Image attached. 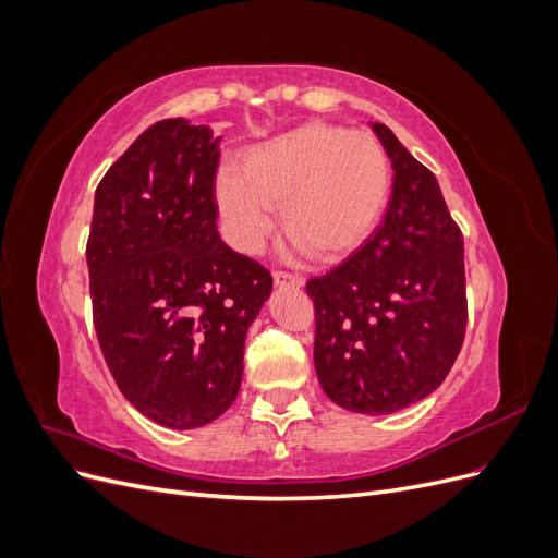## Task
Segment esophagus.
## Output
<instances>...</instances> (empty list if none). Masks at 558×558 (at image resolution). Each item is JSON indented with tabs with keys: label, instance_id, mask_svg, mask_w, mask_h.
Returning <instances> with one entry per match:
<instances>
[{
	"label": "esophagus",
	"instance_id": "esophagus-1",
	"mask_svg": "<svg viewBox=\"0 0 558 558\" xmlns=\"http://www.w3.org/2000/svg\"><path fill=\"white\" fill-rule=\"evenodd\" d=\"M275 286H293V289H300V286H305V279H302L300 275L281 272V269H277V272H275Z\"/></svg>",
	"mask_w": 558,
	"mask_h": 558
}]
</instances>
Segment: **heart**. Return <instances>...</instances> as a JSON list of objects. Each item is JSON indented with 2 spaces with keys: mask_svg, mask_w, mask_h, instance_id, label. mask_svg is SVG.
Returning <instances> with one entry per match:
<instances>
[{
  "mask_svg": "<svg viewBox=\"0 0 558 558\" xmlns=\"http://www.w3.org/2000/svg\"><path fill=\"white\" fill-rule=\"evenodd\" d=\"M240 172L223 167L214 197L242 253L260 251L269 207H281L283 232L314 260H342L375 232L391 193V160L373 134L320 121L246 148Z\"/></svg>",
  "mask_w": 558,
  "mask_h": 558,
  "instance_id": "b5f03b06",
  "label": "heart"
}]
</instances>
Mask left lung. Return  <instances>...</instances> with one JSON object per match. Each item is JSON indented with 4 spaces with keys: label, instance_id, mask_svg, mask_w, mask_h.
Returning a JSON list of instances; mask_svg holds the SVG:
<instances>
[{
    "label": "left lung",
    "instance_id": "1",
    "mask_svg": "<svg viewBox=\"0 0 558 558\" xmlns=\"http://www.w3.org/2000/svg\"><path fill=\"white\" fill-rule=\"evenodd\" d=\"M373 130L393 191L373 238L307 281L316 310L314 367L326 396L359 414H391L445 381L468 324L463 234L440 183L396 134Z\"/></svg>",
    "mask_w": 558,
    "mask_h": 558
}]
</instances>
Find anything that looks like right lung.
Wrapping results in <instances>:
<instances>
[{
    "label": "right lung",
    "mask_w": 558,
    "mask_h": 558,
    "mask_svg": "<svg viewBox=\"0 0 558 558\" xmlns=\"http://www.w3.org/2000/svg\"><path fill=\"white\" fill-rule=\"evenodd\" d=\"M221 137L167 118L144 130L95 191L93 324L121 393L160 426L211 424L238 398L267 269L216 230Z\"/></svg>",
    "instance_id": "right-lung-1"
}]
</instances>
